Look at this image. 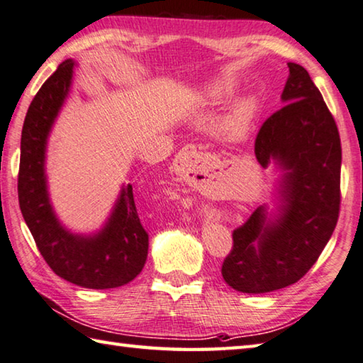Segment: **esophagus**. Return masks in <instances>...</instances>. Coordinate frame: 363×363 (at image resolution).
Here are the masks:
<instances>
[{
	"mask_svg": "<svg viewBox=\"0 0 363 363\" xmlns=\"http://www.w3.org/2000/svg\"><path fill=\"white\" fill-rule=\"evenodd\" d=\"M208 154H203L194 144H187L176 155V164L186 173H204L208 167Z\"/></svg>",
	"mask_w": 363,
	"mask_h": 363,
	"instance_id": "34e87169",
	"label": "esophagus"
}]
</instances>
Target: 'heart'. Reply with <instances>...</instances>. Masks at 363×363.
<instances>
[{
  "instance_id": "heart-1",
  "label": "heart",
  "mask_w": 363,
  "mask_h": 363,
  "mask_svg": "<svg viewBox=\"0 0 363 363\" xmlns=\"http://www.w3.org/2000/svg\"><path fill=\"white\" fill-rule=\"evenodd\" d=\"M235 82L228 81V79H223V81H217L206 85V87L203 89V96L206 98L209 103H220L223 100H227L228 96H232L235 94ZM257 108H259V104H257L255 98L250 96L242 98L238 103H235L225 121L227 133L236 138L246 135L255 118Z\"/></svg>"
}]
</instances>
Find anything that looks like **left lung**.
Returning a JSON list of instances; mask_svg holds the SVG:
<instances>
[{"mask_svg":"<svg viewBox=\"0 0 363 363\" xmlns=\"http://www.w3.org/2000/svg\"><path fill=\"white\" fill-rule=\"evenodd\" d=\"M286 104L255 138L262 167L274 159L286 171L279 182V214L257 208L233 230L222 263L227 284L242 294H265L295 284L330 240L340 214L341 141L337 122L308 71L287 63Z\"/></svg>","mask_w":363,"mask_h":363,"instance_id":"obj_1","label":"left lung"}]
</instances>
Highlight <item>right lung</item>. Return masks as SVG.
<instances>
[{
  "instance_id": "1",
  "label": "right lung",
  "mask_w": 363,
  "mask_h": 363,
  "mask_svg": "<svg viewBox=\"0 0 363 363\" xmlns=\"http://www.w3.org/2000/svg\"><path fill=\"white\" fill-rule=\"evenodd\" d=\"M74 62L65 60L43 84L26 113L18 168V204L39 252L57 276L85 289H114L133 281L147 259L149 235L127 184L113 214L94 236L72 235L52 209L45 181V144L67 98Z\"/></svg>"
}]
</instances>
